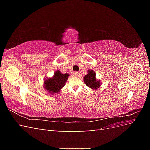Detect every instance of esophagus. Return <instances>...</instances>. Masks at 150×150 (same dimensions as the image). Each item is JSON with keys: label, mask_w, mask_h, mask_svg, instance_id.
Returning <instances> with one entry per match:
<instances>
[{"label": "esophagus", "mask_w": 150, "mask_h": 150, "mask_svg": "<svg viewBox=\"0 0 150 150\" xmlns=\"http://www.w3.org/2000/svg\"><path fill=\"white\" fill-rule=\"evenodd\" d=\"M73 74H74V76H79V74H80V73H79V72L75 71V72H73Z\"/></svg>", "instance_id": "esophagus-1"}]
</instances>
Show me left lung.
I'll list each match as a JSON object with an SVG mask.
<instances>
[{"mask_svg":"<svg viewBox=\"0 0 150 150\" xmlns=\"http://www.w3.org/2000/svg\"><path fill=\"white\" fill-rule=\"evenodd\" d=\"M84 81L86 86L94 90L97 89L101 86V83L96 78V73L93 70L88 71V74L84 77Z\"/></svg>","mask_w":150,"mask_h":150,"instance_id":"left-lung-1","label":"left lung"}]
</instances>
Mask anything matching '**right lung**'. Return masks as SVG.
<instances>
[{
    "mask_svg": "<svg viewBox=\"0 0 150 150\" xmlns=\"http://www.w3.org/2000/svg\"><path fill=\"white\" fill-rule=\"evenodd\" d=\"M68 76H69V74H62L59 71L57 70L54 72L52 78L45 79L44 81V88L50 94L59 93L62 88L65 85Z\"/></svg>",
    "mask_w": 150,
    "mask_h": 150,
    "instance_id": "1",
    "label": "right lung"
}]
</instances>
